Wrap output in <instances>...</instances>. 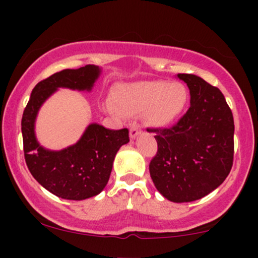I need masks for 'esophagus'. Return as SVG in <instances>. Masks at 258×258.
Listing matches in <instances>:
<instances>
[{
    "label": "esophagus",
    "instance_id": "1",
    "mask_svg": "<svg viewBox=\"0 0 258 258\" xmlns=\"http://www.w3.org/2000/svg\"><path fill=\"white\" fill-rule=\"evenodd\" d=\"M141 133H142L141 127L138 125H135L131 127V130H130V137H131V139H135L137 136L141 135Z\"/></svg>",
    "mask_w": 258,
    "mask_h": 258
}]
</instances>
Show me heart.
Here are the masks:
<instances>
[{
	"mask_svg": "<svg viewBox=\"0 0 258 258\" xmlns=\"http://www.w3.org/2000/svg\"><path fill=\"white\" fill-rule=\"evenodd\" d=\"M114 97L115 103L105 102L106 111L115 115L144 114L150 126L162 128L182 116L189 102V91L182 82L153 80L117 86Z\"/></svg>",
	"mask_w": 258,
	"mask_h": 258,
	"instance_id": "b5f03b06",
	"label": "heart"
}]
</instances>
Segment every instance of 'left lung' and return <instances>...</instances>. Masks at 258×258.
Returning <instances> with one entry per match:
<instances>
[{
	"mask_svg": "<svg viewBox=\"0 0 258 258\" xmlns=\"http://www.w3.org/2000/svg\"><path fill=\"white\" fill-rule=\"evenodd\" d=\"M177 76L188 86L190 108L170 128L148 130L158 142L149 172L162 197L189 203L218 188L232 170L234 120L217 87L193 74Z\"/></svg>",
	"mask_w": 258,
	"mask_h": 258,
	"instance_id": "8db88e82",
	"label": "left lung"
}]
</instances>
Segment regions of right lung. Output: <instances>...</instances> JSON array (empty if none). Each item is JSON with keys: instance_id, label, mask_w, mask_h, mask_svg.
<instances>
[{"instance_id": "1", "label": "right lung", "mask_w": 258, "mask_h": 258, "mask_svg": "<svg viewBox=\"0 0 258 258\" xmlns=\"http://www.w3.org/2000/svg\"><path fill=\"white\" fill-rule=\"evenodd\" d=\"M100 73L99 67L90 64L53 74L35 86L23 112V143L29 171L43 188L61 199L85 200L105 188L115 155L130 142L128 130H108L91 123L75 144L49 150L40 146L35 135L37 112L58 88L90 92Z\"/></svg>"}]
</instances>
